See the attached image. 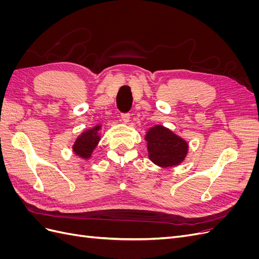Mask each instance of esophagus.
<instances>
[{"mask_svg":"<svg viewBox=\"0 0 259 259\" xmlns=\"http://www.w3.org/2000/svg\"><path fill=\"white\" fill-rule=\"evenodd\" d=\"M121 120L123 123H128L130 122V113H122Z\"/></svg>","mask_w":259,"mask_h":259,"instance_id":"1","label":"esophagus"}]
</instances>
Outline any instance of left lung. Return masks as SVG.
<instances>
[{
    "label": "left lung",
    "mask_w": 259,
    "mask_h": 259,
    "mask_svg": "<svg viewBox=\"0 0 259 259\" xmlns=\"http://www.w3.org/2000/svg\"><path fill=\"white\" fill-rule=\"evenodd\" d=\"M149 159L162 167L174 166L182 163L188 150V145L180 137L162 125H155L146 135Z\"/></svg>",
    "instance_id": "left-lung-1"
}]
</instances>
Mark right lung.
Returning a JSON list of instances; mask_svg holds the SVG:
<instances>
[{
  "mask_svg": "<svg viewBox=\"0 0 259 259\" xmlns=\"http://www.w3.org/2000/svg\"><path fill=\"white\" fill-rule=\"evenodd\" d=\"M98 130L99 126H95L92 130L84 132L80 137H77L73 146V151L77 155L81 156V158L89 159L93 150L97 146L99 142V136L97 133Z\"/></svg>",
  "mask_w": 259,
  "mask_h": 259,
  "instance_id": "obj_1",
  "label": "right lung"
}]
</instances>
